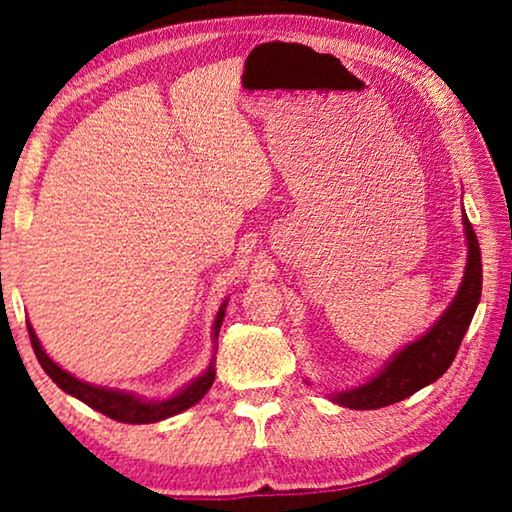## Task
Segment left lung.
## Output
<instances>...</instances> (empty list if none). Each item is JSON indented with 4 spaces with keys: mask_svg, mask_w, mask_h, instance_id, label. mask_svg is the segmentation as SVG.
Listing matches in <instances>:
<instances>
[{
    "mask_svg": "<svg viewBox=\"0 0 512 512\" xmlns=\"http://www.w3.org/2000/svg\"><path fill=\"white\" fill-rule=\"evenodd\" d=\"M464 233L468 244V258L464 279L450 307L422 338L410 342L375 377L361 387L331 394V401L352 410H375L384 405L398 403L419 391L426 384L436 382L452 366L459 352L461 340L471 326L475 307L480 303L482 291V258L475 230L464 214Z\"/></svg>",
    "mask_w": 512,
    "mask_h": 512,
    "instance_id": "obj_1",
    "label": "left lung"
}]
</instances>
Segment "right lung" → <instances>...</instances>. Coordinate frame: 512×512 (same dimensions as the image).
<instances>
[{
	"label": "right lung",
	"mask_w": 512,
	"mask_h": 512,
	"mask_svg": "<svg viewBox=\"0 0 512 512\" xmlns=\"http://www.w3.org/2000/svg\"><path fill=\"white\" fill-rule=\"evenodd\" d=\"M226 305L228 303H223L219 307V312H216L214 340L219 338V328L223 324V317H226ZM27 331H30L34 354H37L41 368L46 370V375L51 377V380L58 384L65 394L79 398V401L90 405L93 410L102 412V415H107L123 424H153V422H160V419L179 415V412L188 410L191 405L198 403L200 398L207 394L209 387L214 384V377H216L214 361H212L205 373H202L200 377H195L191 384H186L179 394L167 398V401H144V398L128 394V391L95 387V384H88V382L79 380V377L69 375L67 370H62L58 363H55L51 356L44 352V347H41V342L37 335H34V328L30 324H27Z\"/></svg>",
	"instance_id": "1"
}]
</instances>
